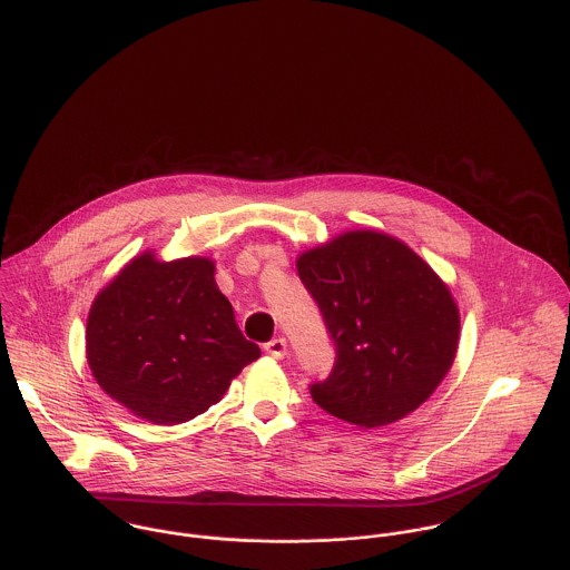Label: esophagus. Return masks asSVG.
<instances>
[{
    "label": "esophagus",
    "instance_id": "obj_1",
    "mask_svg": "<svg viewBox=\"0 0 570 570\" xmlns=\"http://www.w3.org/2000/svg\"><path fill=\"white\" fill-rule=\"evenodd\" d=\"M264 351H266L271 357L282 360V357L286 355V340H284V337H275V340H271V342L264 346Z\"/></svg>",
    "mask_w": 570,
    "mask_h": 570
}]
</instances>
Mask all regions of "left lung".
Masks as SVG:
<instances>
[{
	"label": "left lung",
	"instance_id": "1",
	"mask_svg": "<svg viewBox=\"0 0 570 570\" xmlns=\"http://www.w3.org/2000/svg\"><path fill=\"white\" fill-rule=\"evenodd\" d=\"M335 344L313 402L348 424L375 429L422 406L453 366L460 311L449 286L400 239L353 230L297 259Z\"/></svg>",
	"mask_w": 570,
	"mask_h": 570
}]
</instances>
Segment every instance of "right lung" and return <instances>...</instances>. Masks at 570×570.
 I'll use <instances>...</instances> for the list:
<instances>
[{
    "label": "right lung",
    "instance_id": "right-lung-1",
    "mask_svg": "<svg viewBox=\"0 0 570 570\" xmlns=\"http://www.w3.org/2000/svg\"><path fill=\"white\" fill-rule=\"evenodd\" d=\"M259 357L206 257L157 262L141 253L95 297L86 360L115 402L153 424L206 413Z\"/></svg>",
    "mask_w": 570,
    "mask_h": 570
}]
</instances>
